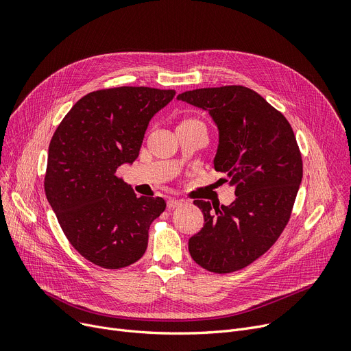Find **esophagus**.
Here are the masks:
<instances>
[{"instance_id":"1","label":"esophagus","mask_w":351,"mask_h":351,"mask_svg":"<svg viewBox=\"0 0 351 351\" xmlns=\"http://www.w3.org/2000/svg\"><path fill=\"white\" fill-rule=\"evenodd\" d=\"M183 204H185V202H183L182 199H175V197H171V199H168V208H169V209H175V208H179V206H182Z\"/></svg>"}]
</instances>
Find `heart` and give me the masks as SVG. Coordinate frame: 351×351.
<instances>
[{
    "label": "heart",
    "mask_w": 351,
    "mask_h": 351,
    "mask_svg": "<svg viewBox=\"0 0 351 351\" xmlns=\"http://www.w3.org/2000/svg\"><path fill=\"white\" fill-rule=\"evenodd\" d=\"M193 122H200V121L193 119V118H186V119H183L179 125H189V123H193ZM179 125H178V126H179Z\"/></svg>",
    "instance_id": "b5f03b06"
}]
</instances>
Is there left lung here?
Instances as JSON below:
<instances>
[{
  "mask_svg": "<svg viewBox=\"0 0 351 351\" xmlns=\"http://www.w3.org/2000/svg\"><path fill=\"white\" fill-rule=\"evenodd\" d=\"M209 112L219 129L213 160L236 199L229 206L193 204L205 217L189 253L213 273H232L259 259L285 230L303 178L302 154L289 121L257 92L228 85L178 95Z\"/></svg>",
  "mask_w": 351,
  "mask_h": 351,
  "instance_id": "obj_1",
  "label": "left lung"
}]
</instances>
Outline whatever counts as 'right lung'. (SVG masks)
Instances as JSON below:
<instances>
[{
    "label": "right lung",
    "instance_id": "right-lung-1",
    "mask_svg": "<svg viewBox=\"0 0 351 351\" xmlns=\"http://www.w3.org/2000/svg\"><path fill=\"white\" fill-rule=\"evenodd\" d=\"M175 94L147 86L89 92L51 139L45 195L69 243L90 263L121 269L146 250L149 226L166 204L138 197L117 171L138 158L149 121Z\"/></svg>",
    "mask_w": 351,
    "mask_h": 351
}]
</instances>
